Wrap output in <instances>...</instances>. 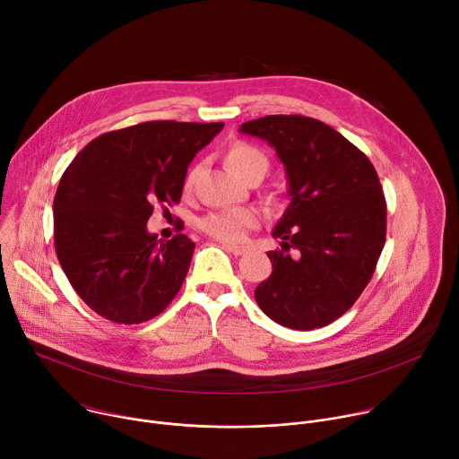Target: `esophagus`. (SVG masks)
<instances>
[{
	"instance_id": "esophagus-1",
	"label": "esophagus",
	"mask_w": 459,
	"mask_h": 459,
	"mask_svg": "<svg viewBox=\"0 0 459 459\" xmlns=\"http://www.w3.org/2000/svg\"><path fill=\"white\" fill-rule=\"evenodd\" d=\"M221 247H223L225 250L232 252L234 255H241V254L247 252V247H243V245H234V243H229V241H221Z\"/></svg>"
}]
</instances>
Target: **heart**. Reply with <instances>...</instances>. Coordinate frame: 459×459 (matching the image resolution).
<instances>
[{"mask_svg": "<svg viewBox=\"0 0 459 459\" xmlns=\"http://www.w3.org/2000/svg\"><path fill=\"white\" fill-rule=\"evenodd\" d=\"M227 165L243 181L252 174H264L269 169L267 156L247 143H236L227 152ZM192 183V174L186 178V185ZM257 225V214L252 209H229L214 211L202 218L200 229L209 236L221 241H241L250 229Z\"/></svg>", "mask_w": 459, "mask_h": 459, "instance_id": "b5f03b06", "label": "heart"}]
</instances>
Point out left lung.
Listing matches in <instances>:
<instances>
[{
  "label": "left lung",
  "instance_id": "8db88e82",
  "mask_svg": "<svg viewBox=\"0 0 459 459\" xmlns=\"http://www.w3.org/2000/svg\"><path fill=\"white\" fill-rule=\"evenodd\" d=\"M239 133L265 140L283 163L290 204L267 255L273 273L254 298L294 331L343 316L370 281L386 236V204L368 158L338 130L305 116H265Z\"/></svg>",
  "mask_w": 459,
  "mask_h": 459
}]
</instances>
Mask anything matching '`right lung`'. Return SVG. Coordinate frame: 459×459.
<instances>
[{"mask_svg":"<svg viewBox=\"0 0 459 459\" xmlns=\"http://www.w3.org/2000/svg\"><path fill=\"white\" fill-rule=\"evenodd\" d=\"M223 123L147 121L92 140L54 195V245L78 296L114 323L165 310L188 273L194 241L147 230L154 205L179 204L186 169Z\"/></svg>","mask_w":459,"mask_h":459,"instance_id":"right-lung-1","label":"right lung"}]
</instances>
